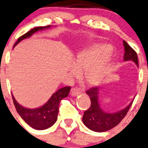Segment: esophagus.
<instances>
[{
	"instance_id": "esophagus-1",
	"label": "esophagus",
	"mask_w": 148,
	"mask_h": 148,
	"mask_svg": "<svg viewBox=\"0 0 148 148\" xmlns=\"http://www.w3.org/2000/svg\"><path fill=\"white\" fill-rule=\"evenodd\" d=\"M81 94V91L79 88L75 87V88H72L71 90V95L72 96H77Z\"/></svg>"
}]
</instances>
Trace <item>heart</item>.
<instances>
[{"mask_svg":"<svg viewBox=\"0 0 148 148\" xmlns=\"http://www.w3.org/2000/svg\"><path fill=\"white\" fill-rule=\"evenodd\" d=\"M113 47L106 43L96 42L79 50L75 55L71 71L77 74V69H84L83 77L90 86H98L108 75L111 62L107 57L111 55Z\"/></svg>","mask_w":148,"mask_h":148,"instance_id":"obj_1","label":"heart"}]
</instances>
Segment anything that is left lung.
Listing matches in <instances>:
<instances>
[{
  "mask_svg": "<svg viewBox=\"0 0 148 148\" xmlns=\"http://www.w3.org/2000/svg\"><path fill=\"white\" fill-rule=\"evenodd\" d=\"M124 61H133L138 66V55L136 51L123 40ZM99 87H94L86 91V94L91 99V106L84 113L82 121L90 130L95 132H106L116 127L123 119L131 106L133 101L123 110L116 113H107L101 108L99 101Z\"/></svg>",
  "mask_w": 148,
  "mask_h": 148,
  "instance_id": "1",
  "label": "left lung"
}]
</instances>
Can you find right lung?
I'll list each match as a JSON object with an SVG mask.
<instances>
[{
    "mask_svg": "<svg viewBox=\"0 0 148 148\" xmlns=\"http://www.w3.org/2000/svg\"><path fill=\"white\" fill-rule=\"evenodd\" d=\"M50 27L51 25H48L45 27H37L32 29L27 33L20 37L14 45V47L16 46L24 39L31 37L37 31L49 28ZM69 91L70 86L60 88L58 91L52 95L50 99L42 106L37 108H32V109L25 108L23 106L20 105L16 101L12 94V97L16 111L19 113L22 119L24 120L25 122L35 130H45L52 126L55 123L58 116L60 102L62 99L67 97Z\"/></svg>",
    "mask_w": 148,
    "mask_h": 148,
    "instance_id": "right-lung-1",
    "label": "right lung"
}]
</instances>
